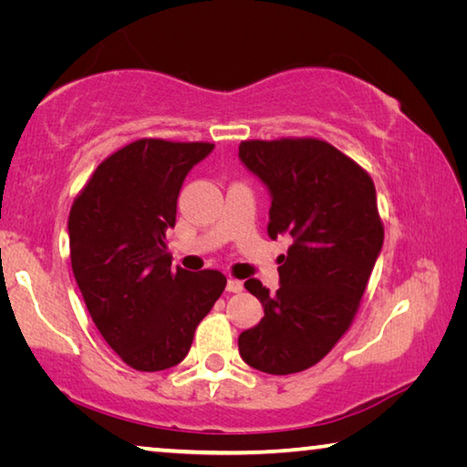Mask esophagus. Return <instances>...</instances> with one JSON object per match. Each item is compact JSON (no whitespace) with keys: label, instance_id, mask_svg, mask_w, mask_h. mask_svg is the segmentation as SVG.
Returning a JSON list of instances; mask_svg holds the SVG:
<instances>
[{"label":"esophagus","instance_id":"1","mask_svg":"<svg viewBox=\"0 0 467 467\" xmlns=\"http://www.w3.org/2000/svg\"><path fill=\"white\" fill-rule=\"evenodd\" d=\"M226 290H228V292H241V290H243V282L231 278V280L226 282Z\"/></svg>","mask_w":467,"mask_h":467}]
</instances>
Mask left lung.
Masks as SVG:
<instances>
[{"mask_svg": "<svg viewBox=\"0 0 467 467\" xmlns=\"http://www.w3.org/2000/svg\"><path fill=\"white\" fill-rule=\"evenodd\" d=\"M239 158L270 189L267 234L295 243L280 257V288L244 282L264 317L239 336L241 358L270 375L309 368L337 344L383 247L375 183L352 158L315 138L247 140Z\"/></svg>", "mask_w": 467, "mask_h": 467, "instance_id": "8db88e82", "label": "left lung"}]
</instances>
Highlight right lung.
<instances>
[{
	"mask_svg": "<svg viewBox=\"0 0 467 467\" xmlns=\"http://www.w3.org/2000/svg\"><path fill=\"white\" fill-rule=\"evenodd\" d=\"M214 144L144 138L110 154L69 212L74 278L105 342L136 370L187 357L226 286L218 270H171L167 233L181 185Z\"/></svg>",
	"mask_w": 467,
	"mask_h": 467,
	"instance_id": "add662e5",
	"label": "right lung"
}]
</instances>
